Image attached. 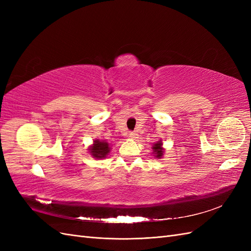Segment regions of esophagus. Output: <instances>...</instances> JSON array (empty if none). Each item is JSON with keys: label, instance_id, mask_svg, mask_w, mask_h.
<instances>
[{"label": "esophagus", "instance_id": "34e87169", "mask_svg": "<svg viewBox=\"0 0 251 251\" xmlns=\"http://www.w3.org/2000/svg\"><path fill=\"white\" fill-rule=\"evenodd\" d=\"M128 137L132 139H136V138H138V134H136L135 132H130V134H128Z\"/></svg>", "mask_w": 251, "mask_h": 251}]
</instances>
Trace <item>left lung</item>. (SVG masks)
Listing matches in <instances>:
<instances>
[{"mask_svg":"<svg viewBox=\"0 0 251 251\" xmlns=\"http://www.w3.org/2000/svg\"><path fill=\"white\" fill-rule=\"evenodd\" d=\"M151 150H153V151H151V154H153V156L156 158V159H161L164 155V148H163V142L162 140H159L157 142H155L153 144V147H151Z\"/></svg>","mask_w":251,"mask_h":251,"instance_id":"obj_1","label":"left lung"}]
</instances>
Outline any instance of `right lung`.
Listing matches in <instances>:
<instances>
[{
	"label": "right lung",
	"mask_w": 251,
	"mask_h": 251,
	"mask_svg": "<svg viewBox=\"0 0 251 251\" xmlns=\"http://www.w3.org/2000/svg\"><path fill=\"white\" fill-rule=\"evenodd\" d=\"M89 154L92 156L95 159H104L107 158V156L110 154V144L105 140H100V139H95L93 140V143L91 144L88 149Z\"/></svg>",
	"instance_id": "right-lung-1"
}]
</instances>
